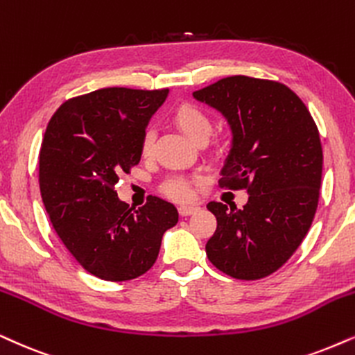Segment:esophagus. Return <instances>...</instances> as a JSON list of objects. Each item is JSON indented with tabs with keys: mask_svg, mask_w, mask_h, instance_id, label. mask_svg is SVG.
<instances>
[{
	"mask_svg": "<svg viewBox=\"0 0 355 355\" xmlns=\"http://www.w3.org/2000/svg\"><path fill=\"white\" fill-rule=\"evenodd\" d=\"M198 209V206H191V205H183L178 208V213H180V216H190V214L195 213V211Z\"/></svg>",
	"mask_w": 355,
	"mask_h": 355,
	"instance_id": "1",
	"label": "esophagus"
}]
</instances>
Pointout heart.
<instances>
[{"instance_id": "heart-1", "label": "heart", "mask_w": 355, "mask_h": 355, "mask_svg": "<svg viewBox=\"0 0 355 355\" xmlns=\"http://www.w3.org/2000/svg\"><path fill=\"white\" fill-rule=\"evenodd\" d=\"M173 124L177 125L180 131L190 137L196 144H203L206 139L209 137L211 131H213V119L208 114L205 107H201L196 103L183 101L180 105L173 107L172 114ZM152 149H154V132L150 129L142 134L141 139V152L142 155H149ZM160 190L168 198L177 201H187L191 198L193 188L191 182L185 177H170L162 183Z\"/></svg>"}]
</instances>
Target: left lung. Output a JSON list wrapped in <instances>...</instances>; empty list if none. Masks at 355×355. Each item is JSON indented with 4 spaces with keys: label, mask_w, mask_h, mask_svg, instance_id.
Returning <instances> with one entry per match:
<instances>
[{
    "label": "left lung",
    "mask_w": 355,
    "mask_h": 355,
    "mask_svg": "<svg viewBox=\"0 0 355 355\" xmlns=\"http://www.w3.org/2000/svg\"><path fill=\"white\" fill-rule=\"evenodd\" d=\"M231 125L219 187L248 190L244 208L211 201L218 226L206 255L239 280L277 272L306 236L320 200L322 149L316 123L280 82L234 75L193 93Z\"/></svg>",
    "instance_id": "8db88e82"
}]
</instances>
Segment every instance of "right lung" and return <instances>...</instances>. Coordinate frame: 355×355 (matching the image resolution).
Segmentation results:
<instances>
[{
    "instance_id": "1",
    "label": "right lung",
    "mask_w": 355,
    "mask_h": 355,
    "mask_svg": "<svg viewBox=\"0 0 355 355\" xmlns=\"http://www.w3.org/2000/svg\"><path fill=\"white\" fill-rule=\"evenodd\" d=\"M168 88H101L67 100L49 121L39 187L57 236L85 270L125 282L154 266L164 232L178 221L172 203L141 208L118 198L119 177L141 160V139Z\"/></svg>"
}]
</instances>
